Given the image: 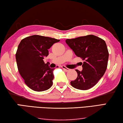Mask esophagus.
<instances>
[{
    "mask_svg": "<svg viewBox=\"0 0 123 123\" xmlns=\"http://www.w3.org/2000/svg\"><path fill=\"white\" fill-rule=\"evenodd\" d=\"M62 68H63V69L65 71H69V70H70V69H69V68H67V67H65V66H62Z\"/></svg>",
    "mask_w": 123,
    "mask_h": 123,
    "instance_id": "obj_1",
    "label": "esophagus"
}]
</instances>
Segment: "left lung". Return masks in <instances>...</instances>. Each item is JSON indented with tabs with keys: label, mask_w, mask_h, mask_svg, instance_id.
<instances>
[{
	"label": "left lung",
	"mask_w": 123,
	"mask_h": 123,
	"mask_svg": "<svg viewBox=\"0 0 123 123\" xmlns=\"http://www.w3.org/2000/svg\"><path fill=\"white\" fill-rule=\"evenodd\" d=\"M65 42L75 55L85 60L82 70H75L77 77L71 81V85L78 90L90 89L98 82L107 69L109 53L106 43L94 35L67 39Z\"/></svg>",
	"instance_id": "1"
}]
</instances>
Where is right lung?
Returning <instances> with one entry per match:
<instances>
[{
    "label": "right lung",
    "mask_w": 123,
    "mask_h": 123,
    "mask_svg": "<svg viewBox=\"0 0 123 123\" xmlns=\"http://www.w3.org/2000/svg\"><path fill=\"white\" fill-rule=\"evenodd\" d=\"M60 40L33 35L22 39L16 53L20 74L29 88L37 92L48 90L53 85L54 68L43 62L49 54L48 49Z\"/></svg>",
    "instance_id": "right-lung-1"
}]
</instances>
